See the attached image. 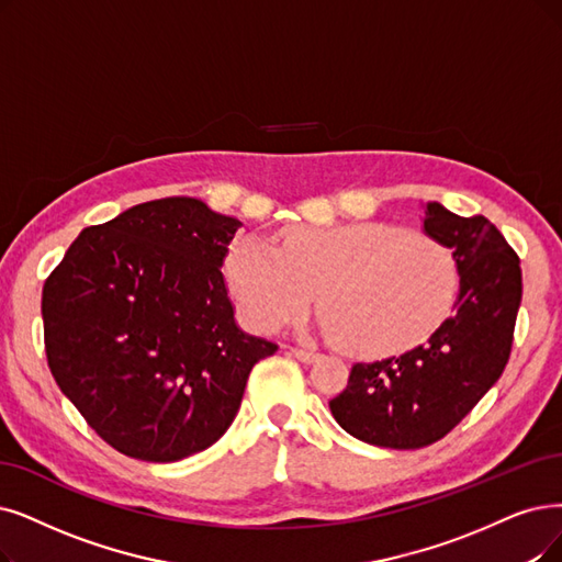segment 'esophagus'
I'll list each match as a JSON object with an SVG mask.
<instances>
[{
    "label": "esophagus",
    "mask_w": 562,
    "mask_h": 562,
    "mask_svg": "<svg viewBox=\"0 0 562 562\" xmlns=\"http://www.w3.org/2000/svg\"><path fill=\"white\" fill-rule=\"evenodd\" d=\"M290 352H293V357H297L304 364H313L321 357L316 350H304V348H290Z\"/></svg>",
    "instance_id": "obj_1"
}]
</instances>
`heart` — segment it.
Segmentation results:
<instances>
[{"mask_svg": "<svg viewBox=\"0 0 562 562\" xmlns=\"http://www.w3.org/2000/svg\"><path fill=\"white\" fill-rule=\"evenodd\" d=\"M241 313L260 331L300 323L318 295L334 344L355 355L406 352L450 316L459 265L442 241L390 223L293 228L279 249L239 237L226 262Z\"/></svg>", "mask_w": 562, "mask_h": 562, "instance_id": "b5f03b06", "label": "heart"}]
</instances>
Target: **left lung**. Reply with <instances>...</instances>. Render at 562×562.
<instances>
[{"label":"left lung","mask_w":562,"mask_h":562,"mask_svg":"<svg viewBox=\"0 0 562 562\" xmlns=\"http://www.w3.org/2000/svg\"><path fill=\"white\" fill-rule=\"evenodd\" d=\"M424 233L457 258L454 313L422 346L355 364L348 387L329 401L344 431L392 450H419L445 438L496 385L524 293L519 256L488 218L429 203Z\"/></svg>","instance_id":"obj_1"}]
</instances>
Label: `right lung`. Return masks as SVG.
I'll list each match as a JSON object with an SVG mask.
<instances>
[{
  "label": "right lung",
  "mask_w": 562,
  "mask_h": 562,
  "mask_svg": "<svg viewBox=\"0 0 562 562\" xmlns=\"http://www.w3.org/2000/svg\"><path fill=\"white\" fill-rule=\"evenodd\" d=\"M239 228L203 200H149L85 228L46 279L53 378L117 452L170 463L207 450L279 350L235 323L221 267Z\"/></svg>",
  "instance_id": "add662e5"
}]
</instances>
